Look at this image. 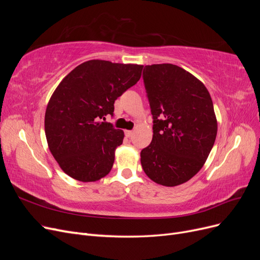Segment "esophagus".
I'll return each instance as SVG.
<instances>
[{
	"label": "esophagus",
	"instance_id": "34e87169",
	"mask_svg": "<svg viewBox=\"0 0 260 260\" xmlns=\"http://www.w3.org/2000/svg\"><path fill=\"white\" fill-rule=\"evenodd\" d=\"M124 135H125V137H127V138H131V137L133 136V131H131V130H125V131H124Z\"/></svg>",
	"mask_w": 260,
	"mask_h": 260
}]
</instances>
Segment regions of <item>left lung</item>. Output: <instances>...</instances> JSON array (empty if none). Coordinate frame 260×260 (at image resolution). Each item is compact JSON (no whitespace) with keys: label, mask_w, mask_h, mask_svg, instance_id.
Wrapping results in <instances>:
<instances>
[{"label":"left lung","mask_w":260,"mask_h":260,"mask_svg":"<svg viewBox=\"0 0 260 260\" xmlns=\"http://www.w3.org/2000/svg\"><path fill=\"white\" fill-rule=\"evenodd\" d=\"M143 81L154 124L141 165L156 183L182 184L202 169L215 143L218 124L210 94L198 78L172 64L145 66Z\"/></svg>","instance_id":"8db88e82"}]
</instances>
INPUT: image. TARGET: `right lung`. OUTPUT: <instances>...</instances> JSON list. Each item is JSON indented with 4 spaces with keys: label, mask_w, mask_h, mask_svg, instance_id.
Listing matches in <instances>:
<instances>
[{
    "label": "right lung",
    "mask_w": 260,
    "mask_h": 260,
    "mask_svg": "<svg viewBox=\"0 0 260 260\" xmlns=\"http://www.w3.org/2000/svg\"><path fill=\"white\" fill-rule=\"evenodd\" d=\"M142 69L92 59L57 85L46 107L44 129L50 151L66 175L94 182L109 174L124 135L102 119L114 114L115 101L140 80Z\"/></svg>",
    "instance_id": "obj_1"
}]
</instances>
